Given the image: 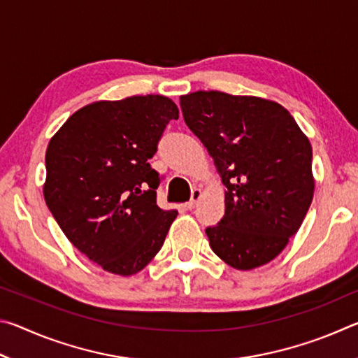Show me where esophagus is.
<instances>
[{
	"label": "esophagus",
	"instance_id": "esophagus-1",
	"mask_svg": "<svg viewBox=\"0 0 358 358\" xmlns=\"http://www.w3.org/2000/svg\"><path fill=\"white\" fill-rule=\"evenodd\" d=\"M201 197H202V189H201V187H194L192 192H191V201L186 203V207L189 208V210H192L197 205V202L201 201Z\"/></svg>",
	"mask_w": 358,
	"mask_h": 358
}]
</instances>
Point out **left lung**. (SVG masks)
<instances>
[{
    "label": "left lung",
    "mask_w": 358,
    "mask_h": 358,
    "mask_svg": "<svg viewBox=\"0 0 358 358\" xmlns=\"http://www.w3.org/2000/svg\"><path fill=\"white\" fill-rule=\"evenodd\" d=\"M180 106L226 186V213L205 230L211 250L237 270L268 264L313 202L310 141L287 108L257 96L196 92Z\"/></svg>",
    "instance_id": "1"
}]
</instances>
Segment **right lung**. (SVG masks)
Wrapping results in <instances>:
<instances>
[{"instance_id": "right-lung-1", "label": "right lung", "mask_w": 358, "mask_h": 358, "mask_svg": "<svg viewBox=\"0 0 358 358\" xmlns=\"http://www.w3.org/2000/svg\"><path fill=\"white\" fill-rule=\"evenodd\" d=\"M178 107L161 94L96 101L66 120L45 151L48 210L78 251L113 275L150 264L177 210L156 205L148 159Z\"/></svg>"}]
</instances>
